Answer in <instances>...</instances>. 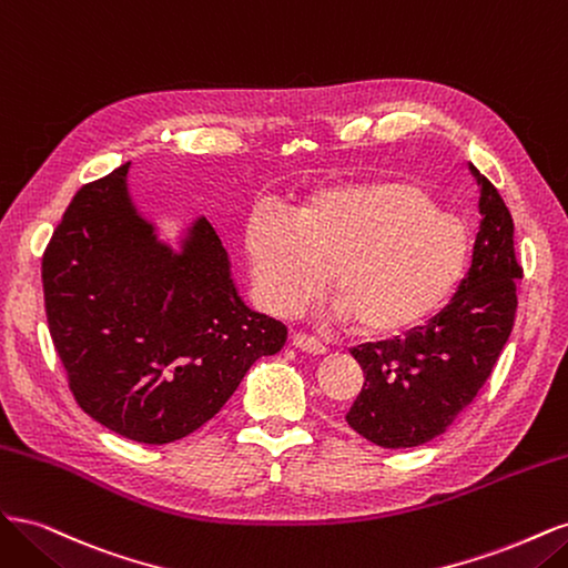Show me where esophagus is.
Instances as JSON below:
<instances>
[{"instance_id": "34e87169", "label": "esophagus", "mask_w": 568, "mask_h": 568, "mask_svg": "<svg viewBox=\"0 0 568 568\" xmlns=\"http://www.w3.org/2000/svg\"><path fill=\"white\" fill-rule=\"evenodd\" d=\"M291 346L307 353V355H324L326 353V348L322 346L320 341H315L313 336H307V334H301V332L291 334Z\"/></svg>"}]
</instances>
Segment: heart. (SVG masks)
<instances>
[{
	"instance_id": "b5f03b06",
	"label": "heart",
	"mask_w": 568,
	"mask_h": 568,
	"mask_svg": "<svg viewBox=\"0 0 568 568\" xmlns=\"http://www.w3.org/2000/svg\"><path fill=\"white\" fill-rule=\"evenodd\" d=\"M244 246L267 311H301L326 277L338 315L372 338L407 334L438 315L471 261L467 227L438 211L422 184L405 180L322 186L298 205L294 220L257 205Z\"/></svg>"
}]
</instances>
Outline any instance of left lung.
<instances>
[{
  "label": "left lung",
  "instance_id": "1",
  "mask_svg": "<svg viewBox=\"0 0 568 568\" xmlns=\"http://www.w3.org/2000/svg\"><path fill=\"white\" fill-rule=\"evenodd\" d=\"M480 225L471 267L450 305L403 341L365 343L353 357L365 384L346 422L382 448H417L445 434L500 357L517 315L514 222L497 189L478 173Z\"/></svg>",
  "mask_w": 568,
  "mask_h": 568
}]
</instances>
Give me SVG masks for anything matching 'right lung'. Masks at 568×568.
<instances>
[{
  "instance_id": "add662e5",
  "label": "right lung",
  "mask_w": 568,
  "mask_h": 568,
  "mask_svg": "<svg viewBox=\"0 0 568 568\" xmlns=\"http://www.w3.org/2000/svg\"><path fill=\"white\" fill-rule=\"evenodd\" d=\"M130 163L84 184L42 255L49 334L75 403L136 443H173L213 419L286 326L236 294L230 257L199 217L182 251L128 194Z\"/></svg>"
}]
</instances>
